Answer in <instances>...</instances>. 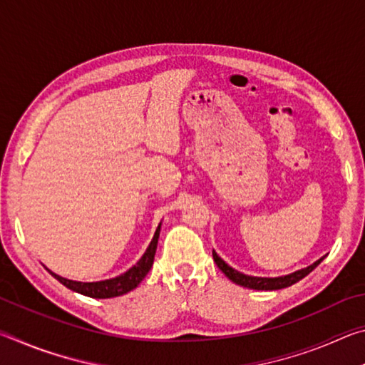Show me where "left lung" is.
<instances>
[{
  "mask_svg": "<svg viewBox=\"0 0 365 365\" xmlns=\"http://www.w3.org/2000/svg\"><path fill=\"white\" fill-rule=\"evenodd\" d=\"M212 257H214V262L217 264V267L224 272V274L233 283H237V285H240V287L251 288V289H265V292H267V289H282V288L292 287L293 283L299 282L301 279H304L309 272H312L320 262L324 261V257L319 259V261H316L312 265H309V267L301 269L298 272H294V274H289L285 277H277V279H261V277H250V275L242 274V272L232 269L230 265L225 264V261H222L215 251H212Z\"/></svg>",
  "mask_w": 365,
  "mask_h": 365,
  "instance_id": "obj_1",
  "label": "left lung"
}]
</instances>
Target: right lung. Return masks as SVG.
<instances>
[{"label":"right lung","instance_id":"add662e5","mask_svg":"<svg viewBox=\"0 0 365 365\" xmlns=\"http://www.w3.org/2000/svg\"><path fill=\"white\" fill-rule=\"evenodd\" d=\"M159 230H160V224L158 227L156 233H154V237L151 240L150 246H148V250L143 255V257H141L132 269H128L125 274L115 277V279L103 280V282H93V283H83V282H73V280L63 279V277L53 274L51 270H49V274H51L54 279L63 283L64 287L72 289V292H77L80 294L90 296V298L104 299V298H114V296L125 294V293L130 292V289L137 288L140 285V282L143 280L148 272H150L153 261H154V255H156Z\"/></svg>","mask_w":365,"mask_h":365}]
</instances>
